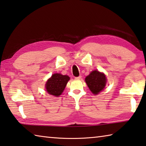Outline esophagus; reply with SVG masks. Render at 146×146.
<instances>
[{"label":"esophagus","mask_w":146,"mask_h":146,"mask_svg":"<svg viewBox=\"0 0 146 146\" xmlns=\"http://www.w3.org/2000/svg\"><path fill=\"white\" fill-rule=\"evenodd\" d=\"M81 78H82V76H79L77 77H75V80H80V79H81Z\"/></svg>","instance_id":"obj_1"}]
</instances>
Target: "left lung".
I'll return each mask as SVG.
<instances>
[{
  "label": "left lung",
  "mask_w": 146,
  "mask_h": 146,
  "mask_svg": "<svg viewBox=\"0 0 146 146\" xmlns=\"http://www.w3.org/2000/svg\"><path fill=\"white\" fill-rule=\"evenodd\" d=\"M85 82L91 92L94 94H98L104 89L106 84V78L104 74L95 70L85 78Z\"/></svg>",
  "instance_id": "1"
}]
</instances>
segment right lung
<instances>
[{"label": "right lung", "instance_id": "add662e5", "mask_svg": "<svg viewBox=\"0 0 146 146\" xmlns=\"http://www.w3.org/2000/svg\"><path fill=\"white\" fill-rule=\"evenodd\" d=\"M69 80L70 77L67 75H62L60 73L53 74L45 85L47 92L50 95L59 96L63 92Z\"/></svg>", "mask_w": 146, "mask_h": 146}]
</instances>
